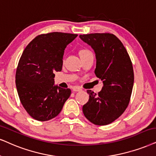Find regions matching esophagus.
I'll use <instances>...</instances> for the list:
<instances>
[{
  "label": "esophagus",
  "mask_w": 156,
  "mask_h": 156,
  "mask_svg": "<svg viewBox=\"0 0 156 156\" xmlns=\"http://www.w3.org/2000/svg\"><path fill=\"white\" fill-rule=\"evenodd\" d=\"M73 91H80V90H82V89L79 87H76V86H75V87L73 88Z\"/></svg>",
  "instance_id": "1"
}]
</instances>
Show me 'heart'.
<instances>
[{
  "mask_svg": "<svg viewBox=\"0 0 156 156\" xmlns=\"http://www.w3.org/2000/svg\"><path fill=\"white\" fill-rule=\"evenodd\" d=\"M88 53H90V52L87 50H81L80 51L79 54H80V56H83V55L88 54Z\"/></svg>",
  "mask_w": 156,
  "mask_h": 156,
  "instance_id": "obj_1",
  "label": "heart"
}]
</instances>
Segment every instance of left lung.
I'll list each match as a JSON object with an SVG mask.
<instances>
[{"label": "left lung", "instance_id": "left-lung-1", "mask_svg": "<svg viewBox=\"0 0 156 156\" xmlns=\"http://www.w3.org/2000/svg\"><path fill=\"white\" fill-rule=\"evenodd\" d=\"M79 37L95 52L94 73L104 85L97 95L87 90L89 99L83 106V112L94 125H109L123 114L129 104L134 84L133 64L123 44L114 34L95 33Z\"/></svg>", "mask_w": 156, "mask_h": 156}]
</instances>
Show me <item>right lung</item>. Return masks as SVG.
Listing matches in <instances>:
<instances>
[{
	"label": "right lung",
	"mask_w": 156,
	"mask_h": 156,
	"mask_svg": "<svg viewBox=\"0 0 156 156\" xmlns=\"http://www.w3.org/2000/svg\"><path fill=\"white\" fill-rule=\"evenodd\" d=\"M78 35L62 32L41 34L26 47L16 73V86L21 103L31 117L47 121L58 116L70 97V88L55 85L61 71L67 45Z\"/></svg>",
	"instance_id": "add662e5"
}]
</instances>
